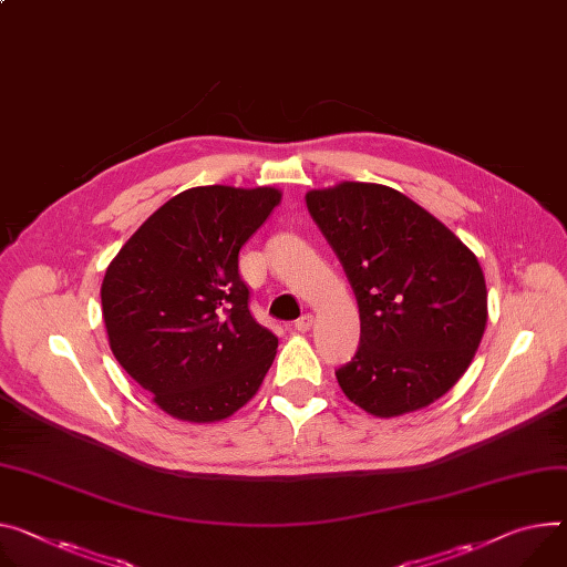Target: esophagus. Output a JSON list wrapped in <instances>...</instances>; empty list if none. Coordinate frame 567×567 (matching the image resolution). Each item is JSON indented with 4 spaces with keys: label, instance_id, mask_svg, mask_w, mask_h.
Returning a JSON list of instances; mask_svg holds the SVG:
<instances>
[{
    "label": "esophagus",
    "instance_id": "34e87169",
    "mask_svg": "<svg viewBox=\"0 0 567 567\" xmlns=\"http://www.w3.org/2000/svg\"><path fill=\"white\" fill-rule=\"evenodd\" d=\"M311 327H313V316H311V313H303V316L295 322V329H297V331H301V333H303V331H309Z\"/></svg>",
    "mask_w": 567,
    "mask_h": 567
}]
</instances>
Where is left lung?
<instances>
[{"instance_id": "obj_1", "label": "left lung", "mask_w": 567, "mask_h": 567, "mask_svg": "<svg viewBox=\"0 0 567 567\" xmlns=\"http://www.w3.org/2000/svg\"><path fill=\"white\" fill-rule=\"evenodd\" d=\"M309 213L352 284L361 316L342 393L377 417L429 406L463 377L488 320L476 256L395 188L342 182L307 193Z\"/></svg>"}]
</instances>
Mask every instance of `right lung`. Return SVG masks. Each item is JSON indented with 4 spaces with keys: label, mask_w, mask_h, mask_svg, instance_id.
I'll use <instances>...</instances> for the list:
<instances>
[{
    "label": "right lung",
    "mask_w": 567,
    "mask_h": 567,
    "mask_svg": "<svg viewBox=\"0 0 567 567\" xmlns=\"http://www.w3.org/2000/svg\"><path fill=\"white\" fill-rule=\"evenodd\" d=\"M279 202L270 186L188 188L152 213L106 268L111 352L167 415L225 420L264 383L279 340L249 313L238 251Z\"/></svg>",
    "instance_id": "right-lung-1"
}]
</instances>
